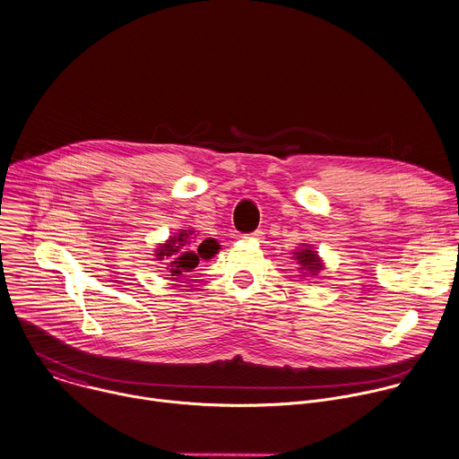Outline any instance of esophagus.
<instances>
[{"instance_id": "34e87169", "label": "esophagus", "mask_w": 459, "mask_h": 459, "mask_svg": "<svg viewBox=\"0 0 459 459\" xmlns=\"http://www.w3.org/2000/svg\"><path fill=\"white\" fill-rule=\"evenodd\" d=\"M245 238H247V239H252V241H263V238H264V232H261V230H255V232H252V234H247Z\"/></svg>"}]
</instances>
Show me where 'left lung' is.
Listing matches in <instances>:
<instances>
[{"label": "left lung", "mask_w": 459, "mask_h": 459, "mask_svg": "<svg viewBox=\"0 0 459 459\" xmlns=\"http://www.w3.org/2000/svg\"><path fill=\"white\" fill-rule=\"evenodd\" d=\"M291 259L297 261L299 268V275L300 279H307V277H317L321 272H325L326 264L323 261V257L319 255V252L308 245V243H300V247H297L293 252H291Z\"/></svg>", "instance_id": "8db88e82"}]
</instances>
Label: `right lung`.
Listing matches in <instances>:
<instances>
[{"instance_id":"add662e5","label":"right lung","mask_w":459,"mask_h":459,"mask_svg":"<svg viewBox=\"0 0 459 459\" xmlns=\"http://www.w3.org/2000/svg\"><path fill=\"white\" fill-rule=\"evenodd\" d=\"M196 230L180 229L171 236L166 243H159L155 248V261H164L168 275L173 279L184 277L187 272L198 266L202 259H212L220 252V245L214 238H207L204 241H195ZM197 245L195 246L194 243Z\"/></svg>"}]
</instances>
